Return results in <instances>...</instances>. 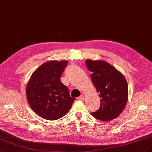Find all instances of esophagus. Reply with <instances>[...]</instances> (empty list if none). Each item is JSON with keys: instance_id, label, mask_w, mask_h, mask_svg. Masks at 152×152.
Wrapping results in <instances>:
<instances>
[{"instance_id": "esophagus-1", "label": "esophagus", "mask_w": 152, "mask_h": 152, "mask_svg": "<svg viewBox=\"0 0 152 152\" xmlns=\"http://www.w3.org/2000/svg\"><path fill=\"white\" fill-rule=\"evenodd\" d=\"M77 99H79V100H80V101H83L84 99H85V96H84L83 95H81L80 96H79V97L77 98Z\"/></svg>"}]
</instances>
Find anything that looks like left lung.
Here are the masks:
<instances>
[{
	"instance_id": "8db88e82",
	"label": "left lung",
	"mask_w": 152,
	"mask_h": 152,
	"mask_svg": "<svg viewBox=\"0 0 152 152\" xmlns=\"http://www.w3.org/2000/svg\"><path fill=\"white\" fill-rule=\"evenodd\" d=\"M86 65L99 93L100 107L91 115L97 120L108 121L118 116L125 108L128 87L125 76L114 66L102 60L87 59Z\"/></svg>"
}]
</instances>
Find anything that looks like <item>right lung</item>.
<instances>
[{
  "instance_id": "obj_1",
  "label": "right lung",
  "mask_w": 152,
  "mask_h": 152,
  "mask_svg": "<svg viewBox=\"0 0 152 152\" xmlns=\"http://www.w3.org/2000/svg\"><path fill=\"white\" fill-rule=\"evenodd\" d=\"M67 61H50L34 72L26 86L28 103L35 113L47 120L64 116L75 98L60 80Z\"/></svg>"
}]
</instances>
